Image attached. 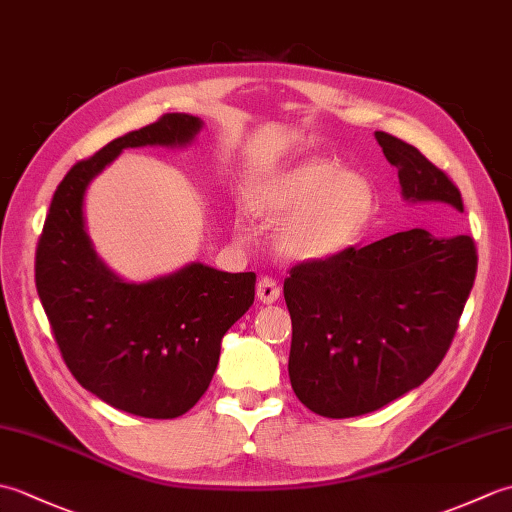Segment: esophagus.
<instances>
[{"mask_svg": "<svg viewBox=\"0 0 512 512\" xmlns=\"http://www.w3.org/2000/svg\"><path fill=\"white\" fill-rule=\"evenodd\" d=\"M281 295V288L273 277H262L257 284V299L262 303H275Z\"/></svg>", "mask_w": 512, "mask_h": 512, "instance_id": "obj_1", "label": "esophagus"}]
</instances>
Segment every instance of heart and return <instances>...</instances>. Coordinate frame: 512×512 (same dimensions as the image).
Returning a JSON list of instances; mask_svg holds the SVG:
<instances>
[{
  "instance_id": "1",
  "label": "heart",
  "mask_w": 512,
  "mask_h": 512,
  "mask_svg": "<svg viewBox=\"0 0 512 512\" xmlns=\"http://www.w3.org/2000/svg\"><path fill=\"white\" fill-rule=\"evenodd\" d=\"M253 209L268 222H281L275 239L281 255L325 262L363 237L374 215V189L363 173L330 160H306L259 184Z\"/></svg>"
}]
</instances>
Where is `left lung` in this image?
Masks as SVG:
<instances>
[{
	"label": "left lung",
	"mask_w": 512,
	"mask_h": 512,
	"mask_svg": "<svg viewBox=\"0 0 512 512\" xmlns=\"http://www.w3.org/2000/svg\"><path fill=\"white\" fill-rule=\"evenodd\" d=\"M398 169L402 200L464 211L458 187L420 151L374 134ZM469 235L411 228L325 262L290 270L288 374L297 398L325 418H354L420 387L447 354L475 281Z\"/></svg>",
	"instance_id": "left-lung-1"
}]
</instances>
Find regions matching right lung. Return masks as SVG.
<instances>
[{
  "label": "right lung",
  "instance_id": "obj_1",
  "mask_svg": "<svg viewBox=\"0 0 512 512\" xmlns=\"http://www.w3.org/2000/svg\"><path fill=\"white\" fill-rule=\"evenodd\" d=\"M202 125L165 114L76 162L54 191L37 248V292L65 365L96 398L143 418H178L209 389L224 334L255 301V273L191 262L125 281L96 255L85 193L123 149L187 147Z\"/></svg>",
  "mask_w": 512,
  "mask_h": 512
}]
</instances>
